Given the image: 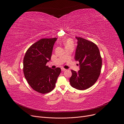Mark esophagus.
Masks as SVG:
<instances>
[{
  "label": "esophagus",
  "instance_id": "34e87169",
  "mask_svg": "<svg viewBox=\"0 0 124 124\" xmlns=\"http://www.w3.org/2000/svg\"><path fill=\"white\" fill-rule=\"evenodd\" d=\"M61 70H62V71H65V70H66V69L62 67V68H61Z\"/></svg>",
  "mask_w": 124,
  "mask_h": 124
}]
</instances>
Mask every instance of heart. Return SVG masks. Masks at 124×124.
<instances>
[{"instance_id":"1","label":"heart","mask_w":124,"mask_h":124,"mask_svg":"<svg viewBox=\"0 0 124 124\" xmlns=\"http://www.w3.org/2000/svg\"><path fill=\"white\" fill-rule=\"evenodd\" d=\"M65 45L66 46H74V44H73V42L70 40V39H67L65 41Z\"/></svg>"}]
</instances>
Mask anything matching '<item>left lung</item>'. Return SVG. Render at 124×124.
Masks as SVG:
<instances>
[{"label":"left lung","instance_id":"8db88e82","mask_svg":"<svg viewBox=\"0 0 124 124\" xmlns=\"http://www.w3.org/2000/svg\"><path fill=\"white\" fill-rule=\"evenodd\" d=\"M78 40L75 60L79 61L80 70H71L72 76L70 84L80 90H86L93 86L101 72L102 59L97 46L92 41L76 37Z\"/></svg>","mask_w":124,"mask_h":124}]
</instances>
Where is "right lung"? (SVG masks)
<instances>
[{
    "label": "right lung",
    "instance_id": "right-lung-1",
    "mask_svg": "<svg viewBox=\"0 0 124 124\" xmlns=\"http://www.w3.org/2000/svg\"><path fill=\"white\" fill-rule=\"evenodd\" d=\"M56 38L42 39L32 45L23 58V73L33 90L46 94L54 89L61 69H52L46 66L50 59Z\"/></svg>",
    "mask_w": 124,
    "mask_h": 124
}]
</instances>
